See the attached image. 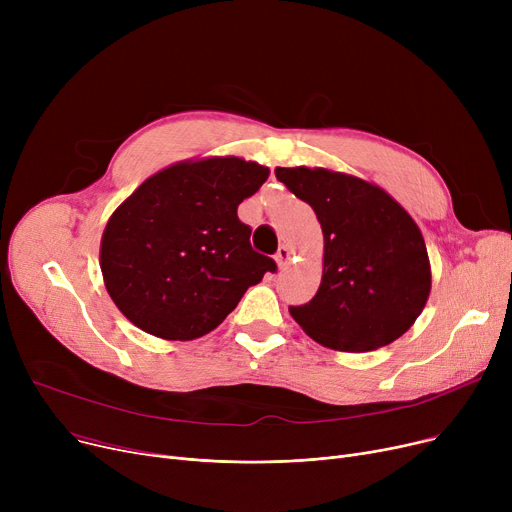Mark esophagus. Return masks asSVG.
<instances>
[{"label":"esophagus","mask_w":512,"mask_h":512,"mask_svg":"<svg viewBox=\"0 0 512 512\" xmlns=\"http://www.w3.org/2000/svg\"><path fill=\"white\" fill-rule=\"evenodd\" d=\"M290 259H292V251L286 245H282L276 253V263H278L280 270H284V267L290 263Z\"/></svg>","instance_id":"esophagus-1"}]
</instances>
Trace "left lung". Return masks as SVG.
Listing matches in <instances>:
<instances>
[{"instance_id": "1", "label": "left lung", "mask_w": 512, "mask_h": 512, "mask_svg": "<svg viewBox=\"0 0 512 512\" xmlns=\"http://www.w3.org/2000/svg\"><path fill=\"white\" fill-rule=\"evenodd\" d=\"M309 203L324 232V272L315 297L290 315L321 346L365 353L405 334L432 290L425 240L382 186L330 168H276Z\"/></svg>"}]
</instances>
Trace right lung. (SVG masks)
I'll list each match as a JSON object with an SVG mask.
<instances>
[{
	"label": "right lung",
	"mask_w": 512,
	"mask_h": 512,
	"mask_svg": "<svg viewBox=\"0 0 512 512\" xmlns=\"http://www.w3.org/2000/svg\"><path fill=\"white\" fill-rule=\"evenodd\" d=\"M270 168L236 155L176 161L149 176L107 220L99 265L122 315L164 340L218 328L274 259L251 249L236 207Z\"/></svg>",
	"instance_id": "right-lung-1"
}]
</instances>
